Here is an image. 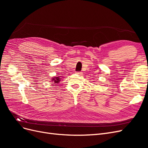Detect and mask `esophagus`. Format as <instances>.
Listing matches in <instances>:
<instances>
[{
  "mask_svg": "<svg viewBox=\"0 0 148 148\" xmlns=\"http://www.w3.org/2000/svg\"><path fill=\"white\" fill-rule=\"evenodd\" d=\"M77 74L82 75H83V73L82 72V71H77Z\"/></svg>",
  "mask_w": 148,
  "mask_h": 148,
  "instance_id": "1",
  "label": "esophagus"
}]
</instances>
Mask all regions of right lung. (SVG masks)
<instances>
[{
  "mask_svg": "<svg viewBox=\"0 0 148 148\" xmlns=\"http://www.w3.org/2000/svg\"><path fill=\"white\" fill-rule=\"evenodd\" d=\"M53 81L55 83H57L60 82V79L59 77H56V78H53Z\"/></svg>",
  "mask_w": 148,
  "mask_h": 148,
  "instance_id": "right-lung-1",
  "label": "right lung"
}]
</instances>
